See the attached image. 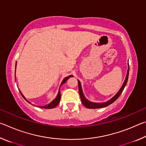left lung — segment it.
I'll return each instance as SVG.
<instances>
[{"label": "left lung", "instance_id": "obj_1", "mask_svg": "<svg viewBox=\"0 0 146 146\" xmlns=\"http://www.w3.org/2000/svg\"><path fill=\"white\" fill-rule=\"evenodd\" d=\"M129 63H128V69L127 71V75H126V76H125L124 82H123L122 87L120 88L119 91H118L117 93L116 94L114 97H113L111 98V99H110L109 100H108L107 102H91V101L88 100L87 98L85 97L84 95L82 89V86H81L80 81L78 80L79 94H80V99H81V101H82V103L83 104L84 106L89 109H97V108H104L109 105L111 104L112 103L114 102L115 101L120 97V95L122 93L123 89H124L125 86H126V84L127 82V80H128V76H129Z\"/></svg>", "mask_w": 146, "mask_h": 146}]
</instances>
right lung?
Segmentation results:
<instances>
[{
	"label": "right lung",
	"mask_w": 146,
	"mask_h": 146,
	"mask_svg": "<svg viewBox=\"0 0 146 146\" xmlns=\"http://www.w3.org/2000/svg\"><path fill=\"white\" fill-rule=\"evenodd\" d=\"M16 66H17V62H16V64H15V72H16ZM73 75H70V76H67V77H66L65 78H64V80H62V82L60 86H60H61L62 85V84H64L65 83V82H66V81H67V80H68L69 78H70V77H73ZM60 88H59L58 94H57V95H56V98H55V99H54L53 101H51V102L50 103H49V104H47V105H46V106H39V108H44V109H52V108H55L56 106H57L59 103H60V97H61ZM20 93H21V95L23 96V97L27 101V102H28L29 103V104H31V102H29V101H28V100H27L26 98H25V97H24V96L23 95V94L21 93V91H20Z\"/></svg>",
	"instance_id": "obj_1"
}]
</instances>
